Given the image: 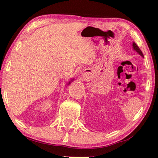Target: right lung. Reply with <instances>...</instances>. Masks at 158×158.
I'll list each match as a JSON object with an SVG mask.
<instances>
[{
  "mask_svg": "<svg viewBox=\"0 0 158 158\" xmlns=\"http://www.w3.org/2000/svg\"><path fill=\"white\" fill-rule=\"evenodd\" d=\"M133 45H134V47H135V50H137V51L138 52H139V55H141L142 56L143 55H142V52H141V50H140V49L139 48V47H138L137 46V45H136L135 43H134V44H133Z\"/></svg>",
  "mask_w": 158,
  "mask_h": 158,
  "instance_id": "add662e5",
  "label": "right lung"
}]
</instances>
